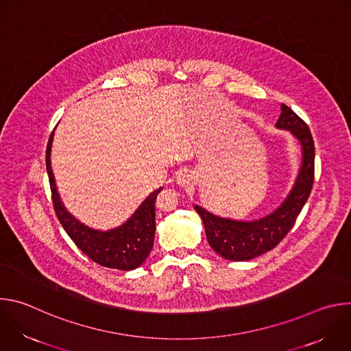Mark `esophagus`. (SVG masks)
Masks as SVG:
<instances>
[{
	"label": "esophagus",
	"instance_id": "obj_1",
	"mask_svg": "<svg viewBox=\"0 0 351 351\" xmlns=\"http://www.w3.org/2000/svg\"><path fill=\"white\" fill-rule=\"evenodd\" d=\"M189 182H190V176L187 173H180L178 176V183L180 186H186V184H189Z\"/></svg>",
	"mask_w": 351,
	"mask_h": 351
}]
</instances>
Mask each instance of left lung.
I'll return each instance as SVG.
<instances>
[{"label": "left lung", "mask_w": 351, "mask_h": 351, "mask_svg": "<svg viewBox=\"0 0 351 351\" xmlns=\"http://www.w3.org/2000/svg\"><path fill=\"white\" fill-rule=\"evenodd\" d=\"M279 129L290 130L303 147V164L287 198L272 214L252 222L219 218L195 206V211L204 222L207 240L221 257L230 261H247L256 258L279 244L293 228L310 197L314 183L315 147L310 128L282 104V114L276 122Z\"/></svg>", "instance_id": "left-lung-1"}]
</instances>
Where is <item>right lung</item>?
Wrapping results in <instances>:
<instances>
[{
  "label": "right lung",
  "instance_id": "right-lung-1",
  "mask_svg": "<svg viewBox=\"0 0 351 351\" xmlns=\"http://www.w3.org/2000/svg\"><path fill=\"white\" fill-rule=\"evenodd\" d=\"M53 137L54 130L48 138L45 165L49 187H51L54 210L62 228L77 245V248H80V252H83L95 264L106 268L123 271L137 268L144 263L154 245L156 199L162 187L149 194L143 204L136 210V213L129 218V221H126V223L122 226L108 232L90 229L76 221L71 214H68L61 203L51 169V160H49Z\"/></svg>",
  "mask_w": 351,
  "mask_h": 351
}]
</instances>
